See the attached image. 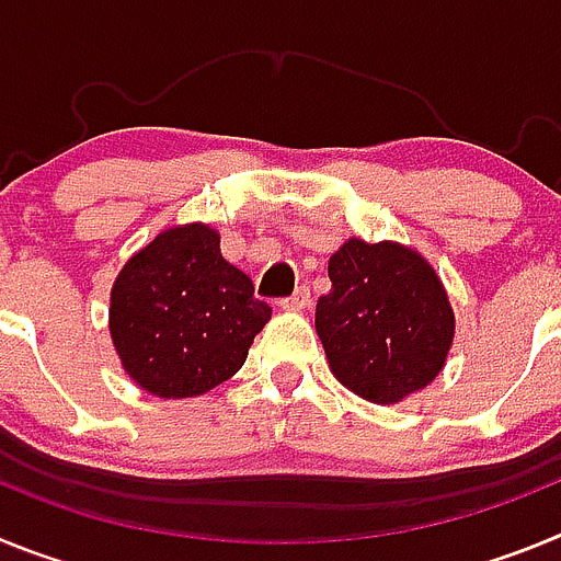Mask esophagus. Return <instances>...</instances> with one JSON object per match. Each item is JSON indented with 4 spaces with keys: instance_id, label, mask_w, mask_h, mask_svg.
Listing matches in <instances>:
<instances>
[{
    "instance_id": "esophagus-1",
    "label": "esophagus",
    "mask_w": 561,
    "mask_h": 561,
    "mask_svg": "<svg viewBox=\"0 0 561 561\" xmlns=\"http://www.w3.org/2000/svg\"><path fill=\"white\" fill-rule=\"evenodd\" d=\"M309 304H311V291L306 289V286H300V289H295V295H289V297H284V300H280V309L304 311Z\"/></svg>"
}]
</instances>
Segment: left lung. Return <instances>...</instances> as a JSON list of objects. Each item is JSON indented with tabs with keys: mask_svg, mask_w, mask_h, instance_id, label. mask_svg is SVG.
I'll list each match as a JSON object with an SVG mask.
<instances>
[{
	"mask_svg": "<svg viewBox=\"0 0 561 561\" xmlns=\"http://www.w3.org/2000/svg\"><path fill=\"white\" fill-rule=\"evenodd\" d=\"M329 277L314 323L331 374L374 404L427 388L455 336L447 289L427 257L396 241L348 238L331 255Z\"/></svg>",
	"mask_w": 561,
	"mask_h": 561,
	"instance_id": "8db88e82",
	"label": "left lung"
}]
</instances>
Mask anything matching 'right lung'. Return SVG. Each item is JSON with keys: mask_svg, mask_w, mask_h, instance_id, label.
I'll return each mask as SVG.
<instances>
[{"mask_svg": "<svg viewBox=\"0 0 561 561\" xmlns=\"http://www.w3.org/2000/svg\"><path fill=\"white\" fill-rule=\"evenodd\" d=\"M219 232L202 225L162 230L126 261L112 286L108 334L121 365L160 399H191L244 365L272 309L221 257Z\"/></svg>", "mask_w": 561, "mask_h": 561, "instance_id": "1", "label": "right lung"}]
</instances>
